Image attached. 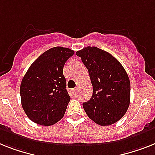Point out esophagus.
I'll return each instance as SVG.
<instances>
[{"mask_svg": "<svg viewBox=\"0 0 155 155\" xmlns=\"http://www.w3.org/2000/svg\"><path fill=\"white\" fill-rule=\"evenodd\" d=\"M78 92V89H77V88H74V89H72V93L74 94V95H77Z\"/></svg>", "mask_w": 155, "mask_h": 155, "instance_id": "obj_1", "label": "esophagus"}]
</instances>
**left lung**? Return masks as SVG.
Wrapping results in <instances>:
<instances>
[{"mask_svg":"<svg viewBox=\"0 0 155 155\" xmlns=\"http://www.w3.org/2000/svg\"><path fill=\"white\" fill-rule=\"evenodd\" d=\"M88 70L93 96L83 103L87 116L101 126L120 120L130 104L131 85L128 75L116 58L96 47L76 52Z\"/></svg>","mask_w":155,"mask_h":155,"instance_id":"8db88e82","label":"left lung"}]
</instances>
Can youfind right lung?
Instances as JSON below:
<instances>
[{
  "mask_svg": "<svg viewBox=\"0 0 155 155\" xmlns=\"http://www.w3.org/2000/svg\"><path fill=\"white\" fill-rule=\"evenodd\" d=\"M74 54L62 47L51 48L30 66L20 84L23 109L31 120L51 126L63 117L70 101L63 66Z\"/></svg>",
  "mask_w": 155,
  "mask_h": 155,
  "instance_id": "add662e5",
  "label": "right lung"
}]
</instances>
